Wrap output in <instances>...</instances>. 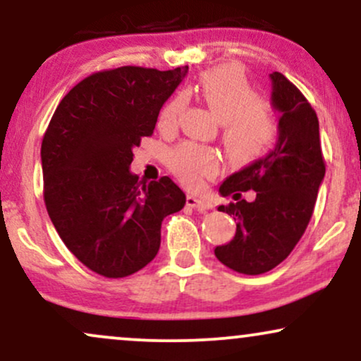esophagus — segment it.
<instances>
[{
  "label": "esophagus",
  "instance_id": "34e87169",
  "mask_svg": "<svg viewBox=\"0 0 361 361\" xmlns=\"http://www.w3.org/2000/svg\"><path fill=\"white\" fill-rule=\"evenodd\" d=\"M186 205L192 207L195 210H198V212H205V210H210L214 207V204L210 200L195 197V195H188V197H186Z\"/></svg>",
  "mask_w": 361,
  "mask_h": 361
}]
</instances>
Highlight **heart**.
I'll list each match as a JSON object with an SVG mask.
<instances>
[{
    "mask_svg": "<svg viewBox=\"0 0 361 361\" xmlns=\"http://www.w3.org/2000/svg\"><path fill=\"white\" fill-rule=\"evenodd\" d=\"M198 91L224 123V146L234 163H255L270 151L276 139V122L239 69L233 66L210 69L198 81ZM180 110L181 98L166 103L157 117L159 128L171 130ZM219 166L221 157L212 147L185 142L171 154V169L188 186H200Z\"/></svg>",
    "mask_w": 361,
    "mask_h": 361,
    "instance_id": "1",
    "label": "heart"
}]
</instances>
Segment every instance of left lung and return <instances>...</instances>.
<instances>
[{
  "label": "left lung",
  "mask_w": 361,
  "mask_h": 361,
  "mask_svg": "<svg viewBox=\"0 0 361 361\" xmlns=\"http://www.w3.org/2000/svg\"><path fill=\"white\" fill-rule=\"evenodd\" d=\"M271 106L279 111V139L267 156L224 180L219 192L233 195L221 205L233 215V241L214 250L221 263L244 275L273 270L292 252L312 217L324 180L319 120L310 103L281 73H271ZM252 189L255 200L240 198Z\"/></svg>",
  "instance_id": "1"
}]
</instances>
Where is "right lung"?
Segmentation results:
<instances>
[{"label":"right lung","instance_id":"obj_1","mask_svg":"<svg viewBox=\"0 0 361 361\" xmlns=\"http://www.w3.org/2000/svg\"><path fill=\"white\" fill-rule=\"evenodd\" d=\"M186 71L188 66H123L91 74L62 98L45 130L40 157L49 217L68 250L106 279L151 263L163 219L185 207L171 178L142 183L130 163Z\"/></svg>","mask_w":361,"mask_h":361}]
</instances>
